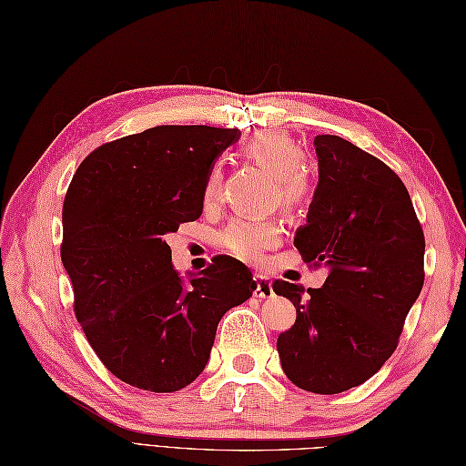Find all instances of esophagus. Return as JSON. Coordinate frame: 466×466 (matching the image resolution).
Instances as JSON below:
<instances>
[{"mask_svg": "<svg viewBox=\"0 0 466 466\" xmlns=\"http://www.w3.org/2000/svg\"><path fill=\"white\" fill-rule=\"evenodd\" d=\"M254 279H256V289H254V296H256V298H264V299L274 298L272 279L262 276V274H256Z\"/></svg>", "mask_w": 466, "mask_h": 466, "instance_id": "esophagus-1", "label": "esophagus"}]
</instances>
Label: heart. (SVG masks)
<instances>
[{
	"label": "heart",
	"mask_w": 466,
	"mask_h": 466,
	"mask_svg": "<svg viewBox=\"0 0 466 466\" xmlns=\"http://www.w3.org/2000/svg\"><path fill=\"white\" fill-rule=\"evenodd\" d=\"M246 157L262 167L276 178L279 200L286 208L296 210L304 207L311 194V184L304 170L298 165L301 148L289 137L274 131L254 135L246 145ZM220 167H212L204 182V200H216L220 192ZM282 240V226L272 218H238L222 234V244L234 256L258 262L269 248Z\"/></svg>",
	"instance_id": "heart-1"
}]
</instances>
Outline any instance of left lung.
I'll use <instances>...</instances> for the list:
<instances>
[{
    "mask_svg": "<svg viewBox=\"0 0 466 466\" xmlns=\"http://www.w3.org/2000/svg\"><path fill=\"white\" fill-rule=\"evenodd\" d=\"M313 147L319 178L294 246L328 278L308 291L274 282L296 308L278 353L291 383L333 395L365 383L395 351L425 282V236L385 162L335 135H318Z\"/></svg>",
    "mask_w": 466,
    "mask_h": 466,
    "instance_id": "obj_1",
    "label": "left lung"
}]
</instances>
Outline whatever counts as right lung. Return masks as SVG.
Wrapping results in <instances>:
<instances>
[{"label": "right lung", "mask_w": 466, "mask_h": 466, "mask_svg": "<svg viewBox=\"0 0 466 466\" xmlns=\"http://www.w3.org/2000/svg\"><path fill=\"white\" fill-rule=\"evenodd\" d=\"M238 138V128H147L93 150L65 194L61 259L75 316L106 370L128 385L153 393L190 385L224 313L256 289L230 256L184 282L165 240L200 218L208 170Z\"/></svg>", "instance_id": "right-lung-1"}]
</instances>
